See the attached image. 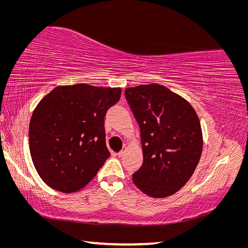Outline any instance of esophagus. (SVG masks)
<instances>
[{
    "label": "esophagus",
    "mask_w": 248,
    "mask_h": 248,
    "mask_svg": "<svg viewBox=\"0 0 248 248\" xmlns=\"http://www.w3.org/2000/svg\"><path fill=\"white\" fill-rule=\"evenodd\" d=\"M125 151H126V147L124 146V147H123V149L121 150V151H119V152L117 153V155H118L119 157H121V156H123V154L125 153Z\"/></svg>",
    "instance_id": "esophagus-1"
}]
</instances>
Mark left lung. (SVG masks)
<instances>
[{
	"instance_id": "left-lung-1",
	"label": "left lung",
	"mask_w": 248,
	"mask_h": 248,
	"mask_svg": "<svg viewBox=\"0 0 248 248\" xmlns=\"http://www.w3.org/2000/svg\"><path fill=\"white\" fill-rule=\"evenodd\" d=\"M125 97L140 125L144 156L132 181L149 197H170L188 181L201 158L197 112L182 96L158 84L126 88Z\"/></svg>"
}]
</instances>
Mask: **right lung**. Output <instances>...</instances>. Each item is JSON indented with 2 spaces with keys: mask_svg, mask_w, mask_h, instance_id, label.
<instances>
[{
  "mask_svg": "<svg viewBox=\"0 0 248 248\" xmlns=\"http://www.w3.org/2000/svg\"><path fill=\"white\" fill-rule=\"evenodd\" d=\"M121 91L88 84L59 86L37 104L29 126V146L44 183L70 193L96 176L110 155L104 116Z\"/></svg>",
  "mask_w": 248,
  "mask_h": 248,
  "instance_id": "obj_1",
  "label": "right lung"
}]
</instances>
